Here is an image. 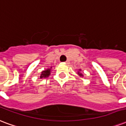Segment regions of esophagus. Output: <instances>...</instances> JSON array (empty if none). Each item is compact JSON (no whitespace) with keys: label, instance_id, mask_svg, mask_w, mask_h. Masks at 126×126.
<instances>
[{"label":"esophagus","instance_id":"esophagus-1","mask_svg":"<svg viewBox=\"0 0 126 126\" xmlns=\"http://www.w3.org/2000/svg\"><path fill=\"white\" fill-rule=\"evenodd\" d=\"M66 64H70V60H66Z\"/></svg>","mask_w":126,"mask_h":126}]
</instances>
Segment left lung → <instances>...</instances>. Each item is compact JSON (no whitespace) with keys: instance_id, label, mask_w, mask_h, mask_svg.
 Wrapping results in <instances>:
<instances>
[{"instance_id":"obj_1","label":"left lung","mask_w":126,"mask_h":126,"mask_svg":"<svg viewBox=\"0 0 126 126\" xmlns=\"http://www.w3.org/2000/svg\"><path fill=\"white\" fill-rule=\"evenodd\" d=\"M80 71H81V69H80V70H79V71H78L77 74H78V76H79L80 77H84V75L82 74V73H81V72H80Z\"/></svg>"}]
</instances>
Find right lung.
Returning a JSON list of instances; mask_svg holds the SVG:
<instances>
[{"label": "right lung", "mask_w": 126, "mask_h": 126, "mask_svg": "<svg viewBox=\"0 0 126 126\" xmlns=\"http://www.w3.org/2000/svg\"><path fill=\"white\" fill-rule=\"evenodd\" d=\"M51 71H52V67L50 68L46 69L45 70H43L40 74V78H48L50 74Z\"/></svg>", "instance_id": "right-lung-1"}]
</instances>
